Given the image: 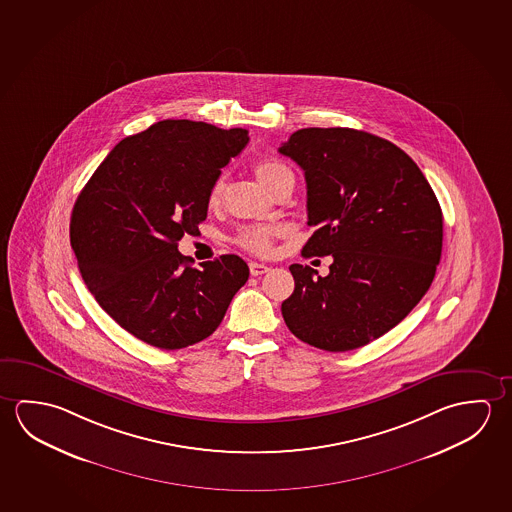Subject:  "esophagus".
Masks as SVG:
<instances>
[{"label":"esophagus","mask_w":512,"mask_h":512,"mask_svg":"<svg viewBox=\"0 0 512 512\" xmlns=\"http://www.w3.org/2000/svg\"><path fill=\"white\" fill-rule=\"evenodd\" d=\"M269 266L266 264H260V262H250V273H252V277H260V275H264V273H268Z\"/></svg>","instance_id":"obj_1"}]
</instances>
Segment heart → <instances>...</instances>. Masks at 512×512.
<instances>
[{"label":"heart","instance_id":"1","mask_svg":"<svg viewBox=\"0 0 512 512\" xmlns=\"http://www.w3.org/2000/svg\"><path fill=\"white\" fill-rule=\"evenodd\" d=\"M255 175L259 178L260 184L273 193L285 176L293 175V173L289 171V168H285L282 162L268 159L260 160L259 164L255 166ZM221 194H223V182L218 180L210 189V207L219 205ZM278 235H280V228L275 225H248L235 234L234 241L246 252L255 253V255H268L273 250V243Z\"/></svg>","mask_w":512,"mask_h":512}]
</instances>
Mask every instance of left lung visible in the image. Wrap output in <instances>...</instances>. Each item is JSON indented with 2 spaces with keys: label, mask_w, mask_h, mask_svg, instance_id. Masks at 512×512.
Masks as SVG:
<instances>
[{
  "label": "left lung",
  "mask_w": 512,
  "mask_h": 512,
  "mask_svg": "<svg viewBox=\"0 0 512 512\" xmlns=\"http://www.w3.org/2000/svg\"><path fill=\"white\" fill-rule=\"evenodd\" d=\"M278 151L303 169L316 228L303 255H332L327 277L293 264L285 325L303 343L348 352L384 336L425 296L443 248V212L416 162L353 128H302Z\"/></svg>",
  "instance_id": "obj_1"
}]
</instances>
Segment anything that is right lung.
<instances>
[{
  "label": "right lung",
  "mask_w": 512,
  "mask_h": 512,
  "mask_svg": "<svg viewBox=\"0 0 512 512\" xmlns=\"http://www.w3.org/2000/svg\"><path fill=\"white\" fill-rule=\"evenodd\" d=\"M244 128L164 119L125 137L94 171L71 214V246L87 289L132 336L160 350L209 337L250 269L237 255L191 268L178 252L207 218L221 168Z\"/></svg>",
  "instance_id": "obj_1"
}]
</instances>
